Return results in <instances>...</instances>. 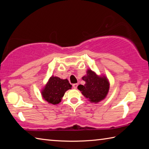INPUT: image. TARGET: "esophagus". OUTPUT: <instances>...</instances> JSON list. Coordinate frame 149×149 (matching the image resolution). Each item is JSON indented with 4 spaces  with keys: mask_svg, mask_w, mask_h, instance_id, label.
Listing matches in <instances>:
<instances>
[{
    "mask_svg": "<svg viewBox=\"0 0 149 149\" xmlns=\"http://www.w3.org/2000/svg\"><path fill=\"white\" fill-rule=\"evenodd\" d=\"M77 84H73V87L74 88V89H77Z\"/></svg>",
    "mask_w": 149,
    "mask_h": 149,
    "instance_id": "34e87169",
    "label": "esophagus"
}]
</instances>
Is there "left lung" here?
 <instances>
[{"label": "left lung", "instance_id": "obj_1", "mask_svg": "<svg viewBox=\"0 0 149 149\" xmlns=\"http://www.w3.org/2000/svg\"><path fill=\"white\" fill-rule=\"evenodd\" d=\"M85 85L77 87L83 95L91 102L97 103L105 99L109 91L110 84L106 76H99L91 70H87V74L82 77Z\"/></svg>", "mask_w": 149, "mask_h": 149}]
</instances>
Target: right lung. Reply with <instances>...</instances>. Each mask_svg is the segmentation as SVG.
Here are the masks:
<instances>
[{"instance_id": "1", "label": "right lung", "mask_w": 149, "mask_h": 149, "mask_svg": "<svg viewBox=\"0 0 149 149\" xmlns=\"http://www.w3.org/2000/svg\"><path fill=\"white\" fill-rule=\"evenodd\" d=\"M72 89L67 79H62L58 77L51 76L41 91L42 98L50 104L56 105L61 102L65 92Z\"/></svg>"}]
</instances>
